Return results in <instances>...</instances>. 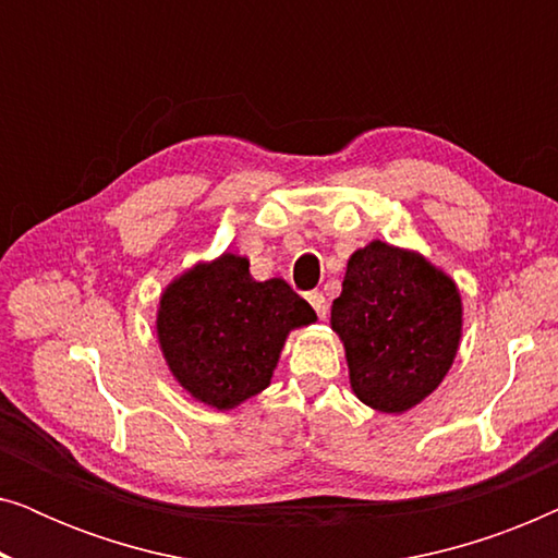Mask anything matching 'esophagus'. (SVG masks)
<instances>
[{"label":"esophagus","instance_id":"34e87169","mask_svg":"<svg viewBox=\"0 0 558 558\" xmlns=\"http://www.w3.org/2000/svg\"><path fill=\"white\" fill-rule=\"evenodd\" d=\"M304 296H307V302L312 304V310L317 312V317L325 319L327 317V300H325V294L323 292H307Z\"/></svg>","mask_w":558,"mask_h":558}]
</instances>
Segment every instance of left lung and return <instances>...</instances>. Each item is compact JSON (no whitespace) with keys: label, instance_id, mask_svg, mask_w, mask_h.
Returning <instances> with one entry per match:
<instances>
[{"label":"left lung","instance_id":"8db88e82","mask_svg":"<svg viewBox=\"0 0 558 558\" xmlns=\"http://www.w3.org/2000/svg\"><path fill=\"white\" fill-rule=\"evenodd\" d=\"M350 386L365 407L401 414L447 376L462 335L454 281L411 251L373 241L348 262L332 302Z\"/></svg>","mask_w":558,"mask_h":558}]
</instances>
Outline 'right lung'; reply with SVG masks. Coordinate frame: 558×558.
<instances>
[{
    "label": "right lung",
    "mask_w": 558,
    "mask_h": 558,
    "mask_svg": "<svg viewBox=\"0 0 558 558\" xmlns=\"http://www.w3.org/2000/svg\"><path fill=\"white\" fill-rule=\"evenodd\" d=\"M315 319L287 281H254L246 258L223 254L165 289L157 335L187 393L233 409L271 384L289 330Z\"/></svg>",
    "instance_id": "1"
}]
</instances>
